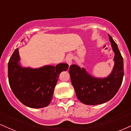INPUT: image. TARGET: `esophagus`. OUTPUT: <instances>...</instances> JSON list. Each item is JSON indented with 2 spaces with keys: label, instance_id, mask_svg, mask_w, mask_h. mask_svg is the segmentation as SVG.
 Instances as JSON below:
<instances>
[{
  "label": "esophagus",
  "instance_id": "34e87169",
  "mask_svg": "<svg viewBox=\"0 0 131 131\" xmlns=\"http://www.w3.org/2000/svg\"><path fill=\"white\" fill-rule=\"evenodd\" d=\"M72 57L71 56H68L66 59V61H67V63L69 65H71L72 64Z\"/></svg>",
  "mask_w": 131,
  "mask_h": 131
}]
</instances>
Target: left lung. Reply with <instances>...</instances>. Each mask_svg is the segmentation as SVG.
<instances>
[{"instance_id": "1", "label": "left lung", "mask_w": 131, "mask_h": 131, "mask_svg": "<svg viewBox=\"0 0 131 131\" xmlns=\"http://www.w3.org/2000/svg\"><path fill=\"white\" fill-rule=\"evenodd\" d=\"M115 52V65L106 78H96L87 73L83 68L71 64L69 68L71 81L76 96L86 105H97L111 100L120 87L124 75L123 60L117 45L108 35Z\"/></svg>"}]
</instances>
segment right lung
I'll return each mask as SVG.
<instances>
[{
	"instance_id": "add662e5",
	"label": "right lung",
	"mask_w": 131,
	"mask_h": 131,
	"mask_svg": "<svg viewBox=\"0 0 131 131\" xmlns=\"http://www.w3.org/2000/svg\"><path fill=\"white\" fill-rule=\"evenodd\" d=\"M19 59L17 48L8 64L9 84L14 94L20 102L29 107L48 106L52 99L59 74L68 70V64L60 63L56 67L45 66L32 69L20 67Z\"/></svg>"
}]
</instances>
